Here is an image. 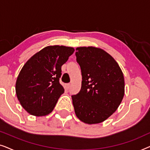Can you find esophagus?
Masks as SVG:
<instances>
[{
  "label": "esophagus",
  "instance_id": "obj_1",
  "mask_svg": "<svg viewBox=\"0 0 150 150\" xmlns=\"http://www.w3.org/2000/svg\"><path fill=\"white\" fill-rule=\"evenodd\" d=\"M65 88H66L67 89H69V88H70V84L69 83L66 84V85H65Z\"/></svg>",
  "mask_w": 150,
  "mask_h": 150
}]
</instances>
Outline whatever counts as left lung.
<instances>
[{"label": "left lung", "mask_w": 150, "mask_h": 150, "mask_svg": "<svg viewBox=\"0 0 150 150\" xmlns=\"http://www.w3.org/2000/svg\"><path fill=\"white\" fill-rule=\"evenodd\" d=\"M76 52L81 69V89L71 96L77 117L88 124L109 117L124 96V78L116 61L101 48L79 47Z\"/></svg>", "instance_id": "8db88e82"}]
</instances>
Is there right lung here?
Listing matches in <instances>:
<instances>
[{"mask_svg": "<svg viewBox=\"0 0 150 150\" xmlns=\"http://www.w3.org/2000/svg\"><path fill=\"white\" fill-rule=\"evenodd\" d=\"M74 48L46 46L28 59L20 71L16 92L22 107L32 115L45 116L54 109L64 89L59 83L61 66Z\"/></svg>", "mask_w": 150, "mask_h": 150, "instance_id": "obj_1", "label": "right lung"}]
</instances>
